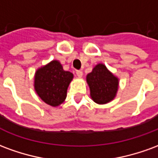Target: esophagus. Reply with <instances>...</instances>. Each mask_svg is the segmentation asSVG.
I'll list each match as a JSON object with an SVG mask.
<instances>
[{"label":"esophagus","instance_id":"esophagus-1","mask_svg":"<svg viewBox=\"0 0 158 158\" xmlns=\"http://www.w3.org/2000/svg\"><path fill=\"white\" fill-rule=\"evenodd\" d=\"M76 74H77V76H78L79 78H81L83 76V72L81 70H77V71H76Z\"/></svg>","mask_w":158,"mask_h":158}]
</instances>
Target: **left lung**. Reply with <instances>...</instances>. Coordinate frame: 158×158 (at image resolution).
Wrapping results in <instances>:
<instances>
[{
    "label": "left lung",
    "instance_id": "1",
    "mask_svg": "<svg viewBox=\"0 0 158 158\" xmlns=\"http://www.w3.org/2000/svg\"><path fill=\"white\" fill-rule=\"evenodd\" d=\"M89 86L90 96L95 102L106 104L116 96L118 79L109 72L106 66L97 64L86 77Z\"/></svg>",
    "mask_w": 158,
    "mask_h": 158
}]
</instances>
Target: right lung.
<instances>
[{
    "mask_svg": "<svg viewBox=\"0 0 158 158\" xmlns=\"http://www.w3.org/2000/svg\"><path fill=\"white\" fill-rule=\"evenodd\" d=\"M72 73L64 71L58 61H52L37 70L35 89L45 103L52 106L62 104L67 96V89L73 79Z\"/></svg>",
    "mask_w": 158,
    "mask_h": 158,
    "instance_id": "right-lung-1",
    "label": "right lung"
}]
</instances>
